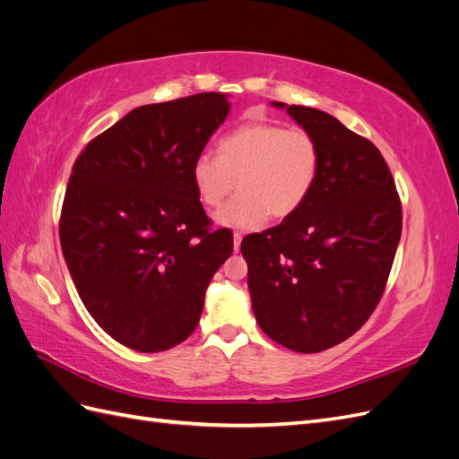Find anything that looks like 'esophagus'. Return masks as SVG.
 I'll return each instance as SVG.
<instances>
[{"label":"esophagus","mask_w":459,"mask_h":459,"mask_svg":"<svg viewBox=\"0 0 459 459\" xmlns=\"http://www.w3.org/2000/svg\"><path fill=\"white\" fill-rule=\"evenodd\" d=\"M241 239H243V235H241V233H233V248H235V251H239Z\"/></svg>","instance_id":"1"}]
</instances>
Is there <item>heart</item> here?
<instances>
[{
  "mask_svg": "<svg viewBox=\"0 0 459 459\" xmlns=\"http://www.w3.org/2000/svg\"><path fill=\"white\" fill-rule=\"evenodd\" d=\"M322 170V149L308 130L272 120L243 122L216 143V157L199 155L191 179L199 201L218 208L235 189L239 195L216 214L220 224L255 230L268 220L293 216L308 201Z\"/></svg>",
  "mask_w": 459,
  "mask_h": 459,
  "instance_id": "obj_1",
  "label": "heart"
}]
</instances>
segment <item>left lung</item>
<instances>
[{"mask_svg": "<svg viewBox=\"0 0 459 459\" xmlns=\"http://www.w3.org/2000/svg\"><path fill=\"white\" fill-rule=\"evenodd\" d=\"M287 113L314 134L322 170L308 201L280 226L245 238L241 253L262 331L285 349L314 354L354 335L377 308L402 204L369 140L324 110L290 105Z\"/></svg>", "mask_w": 459, "mask_h": 459, "instance_id": "1", "label": "left lung"}]
</instances>
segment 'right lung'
Masks as SVG:
<instances>
[{"mask_svg": "<svg viewBox=\"0 0 459 459\" xmlns=\"http://www.w3.org/2000/svg\"><path fill=\"white\" fill-rule=\"evenodd\" d=\"M228 113L216 91L137 107L73 166L59 220L66 266L91 317L132 351L186 341L233 253L231 231L208 228L191 179Z\"/></svg>", "mask_w": 459, "mask_h": 459, "instance_id": "right-lung-1", "label": "right lung"}]
</instances>
